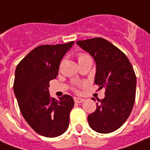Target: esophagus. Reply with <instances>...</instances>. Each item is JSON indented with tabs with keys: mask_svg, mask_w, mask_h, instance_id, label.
<instances>
[{
	"mask_svg": "<svg viewBox=\"0 0 150 150\" xmlns=\"http://www.w3.org/2000/svg\"><path fill=\"white\" fill-rule=\"evenodd\" d=\"M74 100H75V102L77 103H82L85 101L84 99L79 98V97H75V98H74Z\"/></svg>",
	"mask_w": 150,
	"mask_h": 150,
	"instance_id": "1",
	"label": "esophagus"
}]
</instances>
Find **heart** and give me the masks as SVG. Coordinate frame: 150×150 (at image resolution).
I'll use <instances>...</instances> for the list:
<instances>
[{"mask_svg": "<svg viewBox=\"0 0 150 150\" xmlns=\"http://www.w3.org/2000/svg\"><path fill=\"white\" fill-rule=\"evenodd\" d=\"M89 57H90L86 54L80 53V54H78V61H79V62H80V61H84V60L89 58Z\"/></svg>", "mask_w": 150, "mask_h": 150, "instance_id": "heart-1", "label": "heart"}]
</instances>
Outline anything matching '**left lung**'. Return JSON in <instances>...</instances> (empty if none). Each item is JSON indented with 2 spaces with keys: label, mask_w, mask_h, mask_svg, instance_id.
<instances>
[{
  "label": "left lung",
  "mask_w": 150,
  "mask_h": 150,
  "mask_svg": "<svg viewBox=\"0 0 150 150\" xmlns=\"http://www.w3.org/2000/svg\"><path fill=\"white\" fill-rule=\"evenodd\" d=\"M96 61L95 83L105 88V97L88 116L92 129L113 132L126 121L132 110L136 92V75L125 54L105 39L97 37L76 42ZM94 100V99L93 98Z\"/></svg>",
  "instance_id": "left-lung-1"
}]
</instances>
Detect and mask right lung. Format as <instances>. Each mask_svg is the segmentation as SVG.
<instances>
[{"label": "right lung", "instance_id": "right-lung-1", "mask_svg": "<svg viewBox=\"0 0 150 150\" xmlns=\"http://www.w3.org/2000/svg\"><path fill=\"white\" fill-rule=\"evenodd\" d=\"M74 41L34 48L15 69L14 93L20 111L36 133L48 138L62 135L69 125L74 100L69 95L51 97L50 81L56 79L64 55Z\"/></svg>", "mask_w": 150, "mask_h": 150}]
</instances>
